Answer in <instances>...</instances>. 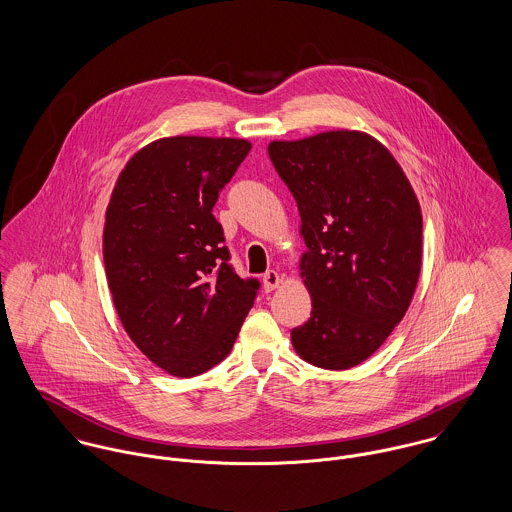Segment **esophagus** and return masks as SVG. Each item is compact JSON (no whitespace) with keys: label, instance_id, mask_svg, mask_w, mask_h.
<instances>
[{"label":"esophagus","instance_id":"obj_1","mask_svg":"<svg viewBox=\"0 0 512 512\" xmlns=\"http://www.w3.org/2000/svg\"><path fill=\"white\" fill-rule=\"evenodd\" d=\"M279 284H281V277H279L277 271H267L263 275V288H265V292H271V290L279 288Z\"/></svg>","mask_w":512,"mask_h":512}]
</instances>
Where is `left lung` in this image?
<instances>
[{
	"label": "left lung",
	"mask_w": 512,
	"mask_h": 512,
	"mask_svg": "<svg viewBox=\"0 0 512 512\" xmlns=\"http://www.w3.org/2000/svg\"><path fill=\"white\" fill-rule=\"evenodd\" d=\"M273 167L292 192L312 296L296 353L322 369L371 357L406 314L422 265V214L393 155L361 131L273 141Z\"/></svg>",
	"instance_id": "1"
}]
</instances>
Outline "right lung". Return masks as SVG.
I'll return each mask as SVG.
<instances>
[{
  "mask_svg": "<svg viewBox=\"0 0 512 512\" xmlns=\"http://www.w3.org/2000/svg\"><path fill=\"white\" fill-rule=\"evenodd\" d=\"M251 149L245 139L167 137L131 157L106 212L104 263L133 343L174 377L224 361L251 310L212 210Z\"/></svg>",
  "mask_w": 512,
  "mask_h": 512,
  "instance_id": "add662e5",
  "label": "right lung"
}]
</instances>
